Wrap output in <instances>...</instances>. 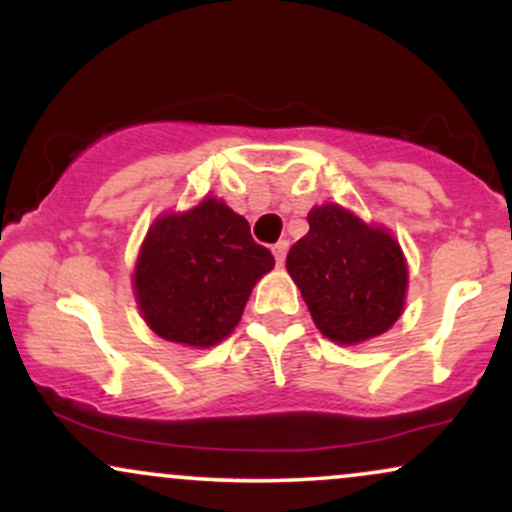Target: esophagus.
<instances>
[{"label": "esophagus", "instance_id": "obj_1", "mask_svg": "<svg viewBox=\"0 0 512 512\" xmlns=\"http://www.w3.org/2000/svg\"><path fill=\"white\" fill-rule=\"evenodd\" d=\"M286 250H289V243H286V240H279V243H274L272 252H274V260H276V264H279V267L286 260Z\"/></svg>", "mask_w": 512, "mask_h": 512}]
</instances>
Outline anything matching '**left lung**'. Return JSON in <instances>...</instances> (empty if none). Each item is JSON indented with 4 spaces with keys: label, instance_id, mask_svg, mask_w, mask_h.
<instances>
[{
    "label": "left lung",
    "instance_id": "8db88e82",
    "mask_svg": "<svg viewBox=\"0 0 512 512\" xmlns=\"http://www.w3.org/2000/svg\"><path fill=\"white\" fill-rule=\"evenodd\" d=\"M308 223L286 269L317 330L346 346L385 334L402 315L409 284L395 236L332 202L310 209Z\"/></svg>",
    "mask_w": 512,
    "mask_h": 512
}]
</instances>
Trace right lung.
I'll return each instance as SVG.
<instances>
[{
    "label": "right lung",
    "instance_id": "obj_1",
    "mask_svg": "<svg viewBox=\"0 0 512 512\" xmlns=\"http://www.w3.org/2000/svg\"><path fill=\"white\" fill-rule=\"evenodd\" d=\"M272 267L248 221L223 199L204 197L151 223L134 264V298L158 337L209 349L236 330L252 286Z\"/></svg>",
    "mask_w": 512,
    "mask_h": 512
}]
</instances>
